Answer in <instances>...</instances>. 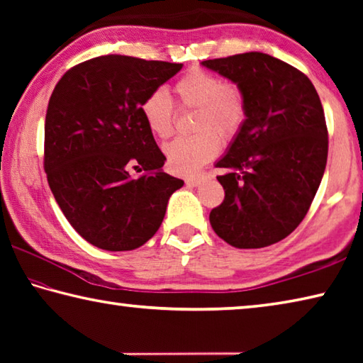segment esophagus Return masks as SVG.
I'll return each mask as SVG.
<instances>
[{"label":"esophagus","instance_id":"esophagus-1","mask_svg":"<svg viewBox=\"0 0 363 363\" xmlns=\"http://www.w3.org/2000/svg\"><path fill=\"white\" fill-rule=\"evenodd\" d=\"M203 182V177H186V184L189 187H199Z\"/></svg>","mask_w":363,"mask_h":363}]
</instances>
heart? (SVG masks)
I'll return each instance as SVG.
<instances>
[{"mask_svg": "<svg viewBox=\"0 0 363 363\" xmlns=\"http://www.w3.org/2000/svg\"><path fill=\"white\" fill-rule=\"evenodd\" d=\"M184 107L196 108L192 136L176 138L163 147L168 167L177 174H194L218 155L220 143L238 136L247 121L248 107L240 86L224 83L216 73L192 69L174 84ZM140 113L155 138L167 139L173 133L174 106L163 88L150 91L140 104Z\"/></svg>", "mask_w": 363, "mask_h": 363, "instance_id": "1", "label": "heart"}]
</instances>
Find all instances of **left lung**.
Listing matches in <instances>:
<instances>
[{
	"label": "left lung",
	"instance_id": "8db88e82",
	"mask_svg": "<svg viewBox=\"0 0 363 363\" xmlns=\"http://www.w3.org/2000/svg\"><path fill=\"white\" fill-rule=\"evenodd\" d=\"M240 86L247 121L216 168L224 201L210 213L213 230L235 248H264L296 229L320 186L328 131L314 84L264 52L203 60Z\"/></svg>",
	"mask_w": 363,
	"mask_h": 363
}]
</instances>
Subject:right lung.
Instances as JSON below:
<instances>
[{"label":"right lung","instance_id":"1","mask_svg":"<svg viewBox=\"0 0 363 363\" xmlns=\"http://www.w3.org/2000/svg\"><path fill=\"white\" fill-rule=\"evenodd\" d=\"M181 69L108 54L73 67L52 91L45 123L48 182L73 229L97 248L143 247L184 186L162 171L167 157L140 113L144 97ZM131 169L146 173L133 178Z\"/></svg>","mask_w":363,"mask_h":363}]
</instances>
